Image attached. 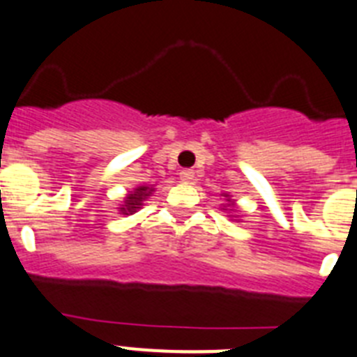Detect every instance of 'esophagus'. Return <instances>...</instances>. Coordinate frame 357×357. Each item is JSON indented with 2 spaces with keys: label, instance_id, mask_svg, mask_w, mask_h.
Instances as JSON below:
<instances>
[{
  "label": "esophagus",
  "instance_id": "1",
  "mask_svg": "<svg viewBox=\"0 0 357 357\" xmlns=\"http://www.w3.org/2000/svg\"><path fill=\"white\" fill-rule=\"evenodd\" d=\"M194 170H181V172H179V178H181V181L183 183H192L194 181Z\"/></svg>",
  "mask_w": 357,
  "mask_h": 357
}]
</instances>
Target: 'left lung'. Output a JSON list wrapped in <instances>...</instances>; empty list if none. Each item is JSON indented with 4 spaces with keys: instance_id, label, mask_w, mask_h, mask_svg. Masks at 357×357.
<instances>
[{
    "instance_id": "8db88e82",
    "label": "left lung",
    "mask_w": 357,
    "mask_h": 357,
    "mask_svg": "<svg viewBox=\"0 0 357 357\" xmlns=\"http://www.w3.org/2000/svg\"><path fill=\"white\" fill-rule=\"evenodd\" d=\"M221 196L225 197V199H226V203H228V204H226V206H222V208H221L222 212H226V213H228V217H231V219H235V221H241V219H238V215H237V210H235V201L231 199V196H230V194H226V192H222ZM228 206H231L230 209L227 208Z\"/></svg>"
}]
</instances>
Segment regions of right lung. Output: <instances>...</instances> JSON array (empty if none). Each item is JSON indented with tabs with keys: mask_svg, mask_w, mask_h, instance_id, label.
<instances>
[{
	"mask_svg": "<svg viewBox=\"0 0 357 357\" xmlns=\"http://www.w3.org/2000/svg\"><path fill=\"white\" fill-rule=\"evenodd\" d=\"M153 192V185H138V187L132 188L129 194H126L123 203L119 206V212L122 213V215H132V213L138 212V210L144 206V203Z\"/></svg>",
	"mask_w": 357,
	"mask_h": 357,
	"instance_id": "1",
	"label": "right lung"
}]
</instances>
